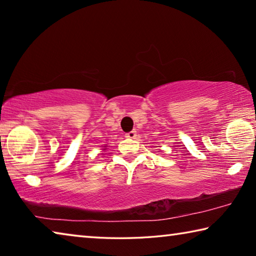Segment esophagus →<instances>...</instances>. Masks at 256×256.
<instances>
[{"label":"esophagus","instance_id":"esophagus-1","mask_svg":"<svg viewBox=\"0 0 256 256\" xmlns=\"http://www.w3.org/2000/svg\"><path fill=\"white\" fill-rule=\"evenodd\" d=\"M136 131H131V132L125 134V138H136Z\"/></svg>","mask_w":256,"mask_h":256}]
</instances>
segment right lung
I'll return each mask as SVG.
<instances>
[{"label": "right lung", "instance_id": "1", "mask_svg": "<svg viewBox=\"0 0 256 256\" xmlns=\"http://www.w3.org/2000/svg\"><path fill=\"white\" fill-rule=\"evenodd\" d=\"M104 150H105V149H104Z\"/></svg>", "mask_w": 256, "mask_h": 256}]
</instances>
